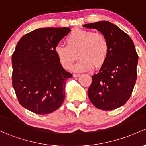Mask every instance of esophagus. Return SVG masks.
Returning a JSON list of instances; mask_svg holds the SVG:
<instances>
[{
  "label": "esophagus",
  "mask_w": 146,
  "mask_h": 146,
  "mask_svg": "<svg viewBox=\"0 0 146 146\" xmlns=\"http://www.w3.org/2000/svg\"><path fill=\"white\" fill-rule=\"evenodd\" d=\"M80 76H81V75H80V74H73V76H74V77H75V78H76V77H79Z\"/></svg>",
  "instance_id": "obj_1"
}]
</instances>
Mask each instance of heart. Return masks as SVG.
I'll return each mask as SVG.
<instances>
[{
  "label": "heart",
  "instance_id": "heart-1",
  "mask_svg": "<svg viewBox=\"0 0 146 146\" xmlns=\"http://www.w3.org/2000/svg\"><path fill=\"white\" fill-rule=\"evenodd\" d=\"M66 45L58 44L54 48L55 54L63 68L72 66L77 54L79 60L74 65V72H85L103 65L108 57V40L100 33L76 29L66 39Z\"/></svg>",
  "mask_w": 146,
  "mask_h": 146
}]
</instances>
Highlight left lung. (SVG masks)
I'll return each instance as SVG.
<instances>
[{
  "label": "left lung",
  "mask_w": 146,
  "mask_h": 146,
  "mask_svg": "<svg viewBox=\"0 0 146 146\" xmlns=\"http://www.w3.org/2000/svg\"><path fill=\"white\" fill-rule=\"evenodd\" d=\"M83 26L98 30L109 45L107 58L99 72L92 77L88 98L98 109L113 110L127 102L135 86L139 56L134 42L126 33L109 21H101Z\"/></svg>",
  "instance_id": "1"
}]
</instances>
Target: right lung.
Masks as SVG:
<instances>
[{
  "mask_svg": "<svg viewBox=\"0 0 146 146\" xmlns=\"http://www.w3.org/2000/svg\"><path fill=\"white\" fill-rule=\"evenodd\" d=\"M70 28H42L23 35L12 56V86L21 106L37 114L51 113L65 98L72 74L59 62L54 48Z\"/></svg>",
  "mask_w": 146,
  "mask_h": 146,
  "instance_id": "add662e5",
  "label": "right lung"
}]
</instances>
